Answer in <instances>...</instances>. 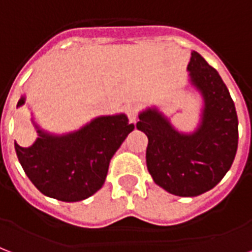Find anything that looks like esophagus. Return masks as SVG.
I'll return each mask as SVG.
<instances>
[{
	"instance_id": "esophagus-1",
	"label": "esophagus",
	"mask_w": 252,
	"mask_h": 252,
	"mask_svg": "<svg viewBox=\"0 0 252 252\" xmlns=\"http://www.w3.org/2000/svg\"><path fill=\"white\" fill-rule=\"evenodd\" d=\"M126 113H127L128 120L131 121V122H135L136 117H138V108H136V106H134V105H131V106H128L127 110H126Z\"/></svg>"
}]
</instances>
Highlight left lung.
Returning a JSON list of instances; mask_svg holds the SVG:
<instances>
[{
  "mask_svg": "<svg viewBox=\"0 0 252 252\" xmlns=\"http://www.w3.org/2000/svg\"><path fill=\"white\" fill-rule=\"evenodd\" d=\"M187 71L202 98L200 124L181 132L157 108L139 113L136 128L148 138L146 163L155 184L171 194L194 197L222 180L238 148V117L221 76L196 51Z\"/></svg>",
  "mask_w": 252,
  "mask_h": 252,
  "instance_id": "8db88e82",
  "label": "left lung"
}]
</instances>
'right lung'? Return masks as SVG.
Masks as SVG:
<instances>
[{"instance_id": "add662e5", "label": "right lung", "mask_w": 252, "mask_h": 252, "mask_svg": "<svg viewBox=\"0 0 252 252\" xmlns=\"http://www.w3.org/2000/svg\"><path fill=\"white\" fill-rule=\"evenodd\" d=\"M26 102L19 98L17 108ZM38 138L30 147L14 142L23 171L47 197L76 202L94 194L104 185L109 163L126 136L134 130L127 116L95 117L67 134H52L32 120Z\"/></svg>"}]
</instances>
